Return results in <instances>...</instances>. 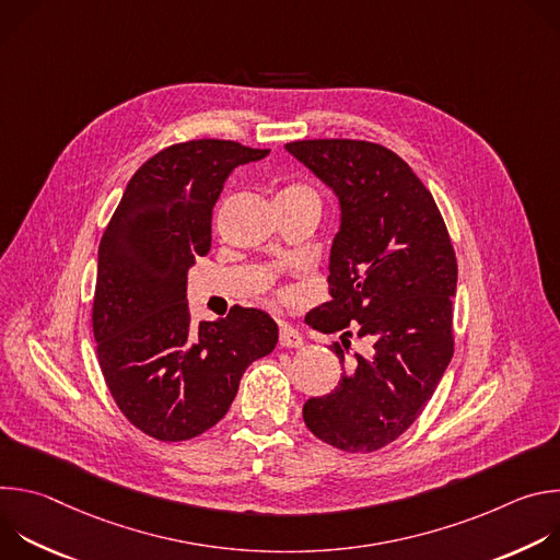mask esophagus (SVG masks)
<instances>
[{"instance_id":"1","label":"esophagus","mask_w":560,"mask_h":560,"mask_svg":"<svg viewBox=\"0 0 560 560\" xmlns=\"http://www.w3.org/2000/svg\"><path fill=\"white\" fill-rule=\"evenodd\" d=\"M279 346H283V348H299V346H303V339H301V335L292 326L283 324L279 328Z\"/></svg>"}]
</instances>
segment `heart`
Returning <instances> with one entry per match:
<instances>
[{"label":"heart","mask_w":560,"mask_h":560,"mask_svg":"<svg viewBox=\"0 0 560 560\" xmlns=\"http://www.w3.org/2000/svg\"><path fill=\"white\" fill-rule=\"evenodd\" d=\"M279 199H316V192H314V188H310L307 184L296 182V184L285 186V188L279 192ZM316 201H318V199H316Z\"/></svg>","instance_id":"b5f03b06"}]
</instances>
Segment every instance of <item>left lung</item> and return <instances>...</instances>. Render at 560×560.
<instances>
[{
  "mask_svg": "<svg viewBox=\"0 0 560 560\" xmlns=\"http://www.w3.org/2000/svg\"><path fill=\"white\" fill-rule=\"evenodd\" d=\"M341 201L330 299L305 322L328 335L346 368L339 385L303 406L307 430L352 454L376 452L425 410L452 354L456 255L441 210L401 156L363 139L285 143ZM357 334L371 348L350 355Z\"/></svg>",
  "mask_w": 560,
  "mask_h": 560,
  "instance_id": "1",
  "label": "left lung"
}]
</instances>
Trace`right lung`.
<instances>
[{
	"mask_svg": "<svg viewBox=\"0 0 560 560\" xmlns=\"http://www.w3.org/2000/svg\"><path fill=\"white\" fill-rule=\"evenodd\" d=\"M270 150L192 139L132 175L100 242L93 335L121 415L156 441H188L219 423L246 368L279 330L257 307L192 324L186 272L210 253L212 208L228 175Z\"/></svg>",
	"mask_w": 560,
	"mask_h": 560,
	"instance_id": "right-lung-1",
	"label": "right lung"
}]
</instances>
